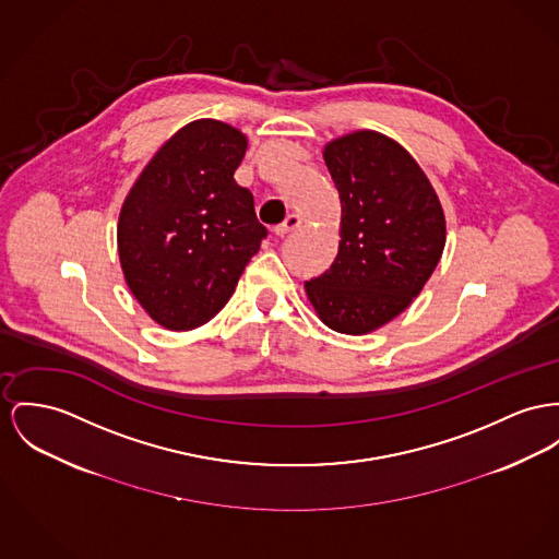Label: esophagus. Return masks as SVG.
I'll list each match as a JSON object with an SVG mask.
<instances>
[{"instance_id": "obj_1", "label": "esophagus", "mask_w": 559, "mask_h": 559, "mask_svg": "<svg viewBox=\"0 0 559 559\" xmlns=\"http://www.w3.org/2000/svg\"><path fill=\"white\" fill-rule=\"evenodd\" d=\"M297 226H300V216H297V214H290V216H288L284 223L277 224V226H275V235H286V233L295 230Z\"/></svg>"}]
</instances>
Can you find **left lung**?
Masks as SVG:
<instances>
[{
	"label": "left lung",
	"mask_w": 559,
	"mask_h": 559,
	"mask_svg": "<svg viewBox=\"0 0 559 559\" xmlns=\"http://www.w3.org/2000/svg\"><path fill=\"white\" fill-rule=\"evenodd\" d=\"M324 160L341 199V241L305 293L329 329L365 335L421 293L445 248V216L421 167L381 133L333 140Z\"/></svg>",
	"instance_id": "obj_1"
}]
</instances>
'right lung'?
<instances>
[{
    "mask_svg": "<svg viewBox=\"0 0 559 559\" xmlns=\"http://www.w3.org/2000/svg\"><path fill=\"white\" fill-rule=\"evenodd\" d=\"M246 135L221 120L182 127L127 194L118 257L129 290L169 331L210 322L235 293L266 228L235 182Z\"/></svg>",
    "mask_w": 559,
    "mask_h": 559,
    "instance_id": "right-lung-1",
    "label": "right lung"
}]
</instances>
